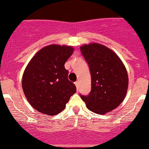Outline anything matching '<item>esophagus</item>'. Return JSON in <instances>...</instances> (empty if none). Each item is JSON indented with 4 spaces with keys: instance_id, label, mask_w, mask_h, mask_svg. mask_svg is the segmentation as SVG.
<instances>
[{
    "instance_id": "1",
    "label": "esophagus",
    "mask_w": 149,
    "mask_h": 149,
    "mask_svg": "<svg viewBox=\"0 0 149 149\" xmlns=\"http://www.w3.org/2000/svg\"><path fill=\"white\" fill-rule=\"evenodd\" d=\"M75 85H76V86H77V90H78V88H79V81L75 82Z\"/></svg>"
}]
</instances>
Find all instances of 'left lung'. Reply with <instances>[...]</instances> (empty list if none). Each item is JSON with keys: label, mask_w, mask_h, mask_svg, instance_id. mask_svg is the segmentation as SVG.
I'll list each match as a JSON object with an SVG mask.
<instances>
[{"label": "left lung", "mask_w": 149, "mask_h": 149, "mask_svg": "<svg viewBox=\"0 0 149 149\" xmlns=\"http://www.w3.org/2000/svg\"><path fill=\"white\" fill-rule=\"evenodd\" d=\"M91 75V91L80 94L90 111L104 114L122 103L127 93L128 76L120 58L106 46L91 43L80 47Z\"/></svg>", "instance_id": "left-lung-1"}]
</instances>
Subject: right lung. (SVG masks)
<instances>
[{
    "label": "right lung",
    "instance_id": "1",
    "mask_svg": "<svg viewBox=\"0 0 149 149\" xmlns=\"http://www.w3.org/2000/svg\"><path fill=\"white\" fill-rule=\"evenodd\" d=\"M72 52L71 46L48 45L39 50L25 68L23 91L29 104L41 113H60L77 92L75 84L68 79L69 72L64 66Z\"/></svg>",
    "mask_w": 149,
    "mask_h": 149
}]
</instances>
